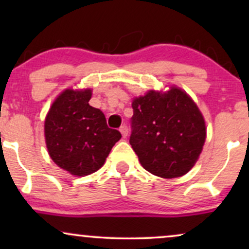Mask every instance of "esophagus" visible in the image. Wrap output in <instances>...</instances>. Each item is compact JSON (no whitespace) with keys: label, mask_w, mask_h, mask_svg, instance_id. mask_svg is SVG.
I'll return each mask as SVG.
<instances>
[{"label":"esophagus","mask_w":249,"mask_h":249,"mask_svg":"<svg viewBox=\"0 0 249 249\" xmlns=\"http://www.w3.org/2000/svg\"><path fill=\"white\" fill-rule=\"evenodd\" d=\"M119 131H121L123 138H126L127 134H128V128H127L126 125H123V126H122L121 128H119Z\"/></svg>","instance_id":"34e87169"}]
</instances>
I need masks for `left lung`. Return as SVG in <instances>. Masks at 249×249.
Listing matches in <instances>:
<instances>
[{
	"label": "left lung",
	"instance_id": "8db88e82",
	"mask_svg": "<svg viewBox=\"0 0 249 249\" xmlns=\"http://www.w3.org/2000/svg\"><path fill=\"white\" fill-rule=\"evenodd\" d=\"M130 144L142 166L160 178L184 176L198 160L206 125L193 99L181 89L150 90L132 102Z\"/></svg>",
	"mask_w": 249,
	"mask_h": 249
}]
</instances>
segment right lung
<instances>
[{"label":"right lung","instance_id":"obj_1","mask_svg":"<svg viewBox=\"0 0 249 249\" xmlns=\"http://www.w3.org/2000/svg\"><path fill=\"white\" fill-rule=\"evenodd\" d=\"M92 91L67 89L45 117L44 136L53 162L72 176L84 177L104 165L111 148L122 138L110 128L104 113L89 104Z\"/></svg>","mask_w":249,"mask_h":249}]
</instances>
